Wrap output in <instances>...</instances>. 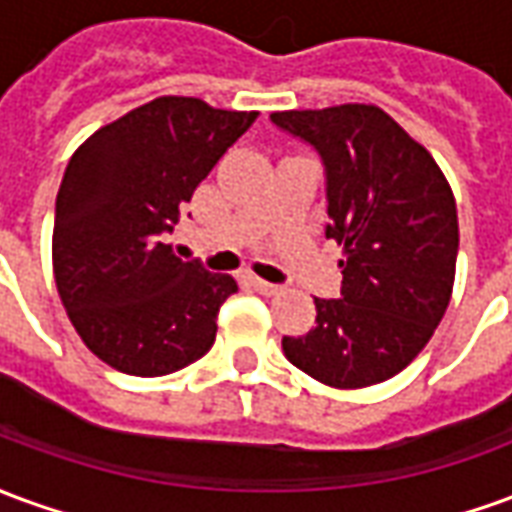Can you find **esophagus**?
<instances>
[{
	"mask_svg": "<svg viewBox=\"0 0 512 512\" xmlns=\"http://www.w3.org/2000/svg\"><path fill=\"white\" fill-rule=\"evenodd\" d=\"M252 288H255L257 293H263V296H274V293H279V285L266 282V279H260V277H252Z\"/></svg>",
	"mask_w": 512,
	"mask_h": 512,
	"instance_id": "34e87169",
	"label": "esophagus"
}]
</instances>
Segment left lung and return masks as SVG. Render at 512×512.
Wrapping results in <instances>:
<instances>
[{"instance_id": "left-lung-1", "label": "left lung", "mask_w": 512, "mask_h": 512, "mask_svg": "<svg viewBox=\"0 0 512 512\" xmlns=\"http://www.w3.org/2000/svg\"><path fill=\"white\" fill-rule=\"evenodd\" d=\"M321 156L326 238L343 246L340 299H315V326L282 337L290 365L337 389L381 384L428 345L450 304L458 211L425 147L384 109L274 112Z\"/></svg>"}]
</instances>
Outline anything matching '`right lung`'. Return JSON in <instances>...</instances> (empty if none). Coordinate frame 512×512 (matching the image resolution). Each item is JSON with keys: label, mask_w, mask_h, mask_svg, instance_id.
Masks as SVG:
<instances>
[{"label": "right lung", "mask_w": 512, "mask_h": 512, "mask_svg": "<svg viewBox=\"0 0 512 512\" xmlns=\"http://www.w3.org/2000/svg\"><path fill=\"white\" fill-rule=\"evenodd\" d=\"M257 112L164 95L98 128L65 169L54 211V279L73 329L128 376H167L216 340L238 290L167 244L183 205Z\"/></svg>", "instance_id": "add662e5"}]
</instances>
